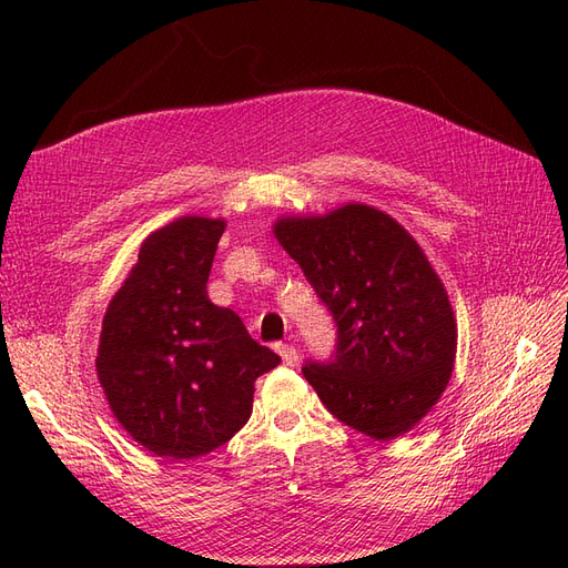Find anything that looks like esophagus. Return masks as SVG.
Masks as SVG:
<instances>
[{
  "mask_svg": "<svg viewBox=\"0 0 568 568\" xmlns=\"http://www.w3.org/2000/svg\"><path fill=\"white\" fill-rule=\"evenodd\" d=\"M277 353L282 355L284 365H296V363H298V351H296V346H288V343H282V346L277 348Z\"/></svg>",
  "mask_w": 568,
  "mask_h": 568,
  "instance_id": "esophagus-1",
  "label": "esophagus"
}]
</instances>
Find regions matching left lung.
Wrapping results in <instances>:
<instances>
[{
    "label": "left lung",
    "instance_id": "8db88e82",
    "mask_svg": "<svg viewBox=\"0 0 568 568\" xmlns=\"http://www.w3.org/2000/svg\"><path fill=\"white\" fill-rule=\"evenodd\" d=\"M272 234L329 307L338 343L303 367L332 415L374 440L415 428L440 400L457 320L436 270L398 220L367 203L282 215Z\"/></svg>",
    "mask_w": 568,
    "mask_h": 568
}]
</instances>
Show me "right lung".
Returning <instances> with one entry per match:
<instances>
[{
  "mask_svg": "<svg viewBox=\"0 0 568 568\" xmlns=\"http://www.w3.org/2000/svg\"><path fill=\"white\" fill-rule=\"evenodd\" d=\"M225 227L182 215L151 232L101 320L97 379L118 424L159 457L227 443L251 417L257 376L282 363L205 291Z\"/></svg>",
  "mask_w": 568,
  "mask_h": 568,
  "instance_id": "add662e5",
  "label": "right lung"
}]
</instances>
